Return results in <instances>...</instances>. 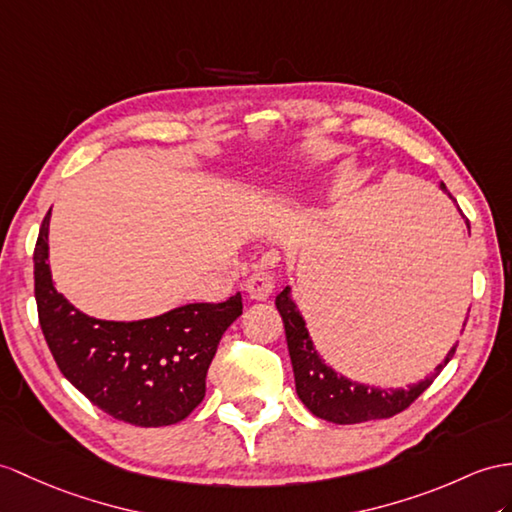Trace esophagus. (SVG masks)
Returning a JSON list of instances; mask_svg holds the SVG:
<instances>
[{"label": "esophagus", "instance_id": "obj_1", "mask_svg": "<svg viewBox=\"0 0 512 512\" xmlns=\"http://www.w3.org/2000/svg\"><path fill=\"white\" fill-rule=\"evenodd\" d=\"M273 291V278L271 273L258 269L254 271L252 276L245 280V293L249 299H254V302H265V299L271 295Z\"/></svg>", "mask_w": 512, "mask_h": 512}]
</instances>
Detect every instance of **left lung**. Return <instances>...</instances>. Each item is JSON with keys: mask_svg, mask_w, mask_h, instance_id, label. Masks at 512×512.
I'll list each match as a JSON object with an SVG mask.
<instances>
[{"mask_svg": "<svg viewBox=\"0 0 512 512\" xmlns=\"http://www.w3.org/2000/svg\"><path fill=\"white\" fill-rule=\"evenodd\" d=\"M441 189L443 193L450 195V199H454L452 193L445 189V184H441ZM467 228H469V221H467ZM456 265H463V273H467L465 263H456ZM276 308L284 321L286 345H289V356H291L293 376H295V391L299 395V400L304 402V406L315 417L332 421V423H341V426H347V423L373 421V419H389L397 413H402V410H406L410 404H413L417 397L434 382V378L439 376L443 367L450 363L458 347L456 343L443 358V363L436 367L432 376H428L426 380L408 386V389H378V386L347 380L345 376H341V373H336L332 367L323 363L321 356L315 350L313 341H310L306 321L293 302L291 286H286V289L276 297Z\"/></svg>", "mask_w": 512, "mask_h": 512, "instance_id": "8db88e82", "label": "left lung"}]
</instances>
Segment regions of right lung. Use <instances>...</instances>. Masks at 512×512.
I'll return each instance as SVG.
<instances>
[{
	"mask_svg": "<svg viewBox=\"0 0 512 512\" xmlns=\"http://www.w3.org/2000/svg\"><path fill=\"white\" fill-rule=\"evenodd\" d=\"M49 217L34 247L39 323L58 369L106 415L141 428L189 417L206 395L217 345L243 313L241 293L221 304H186L141 321L80 313L56 291L47 265Z\"/></svg>",
	"mask_w": 512,
	"mask_h": 512,
	"instance_id": "add662e5",
	"label": "right lung"
}]
</instances>
